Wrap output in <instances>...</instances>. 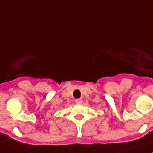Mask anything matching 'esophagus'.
<instances>
[{
  "instance_id": "34e87169",
  "label": "esophagus",
  "mask_w": 153,
  "mask_h": 153,
  "mask_svg": "<svg viewBox=\"0 0 153 153\" xmlns=\"http://www.w3.org/2000/svg\"><path fill=\"white\" fill-rule=\"evenodd\" d=\"M75 103H76V104H82L83 100H82V98H78V99H75Z\"/></svg>"
}]
</instances>
